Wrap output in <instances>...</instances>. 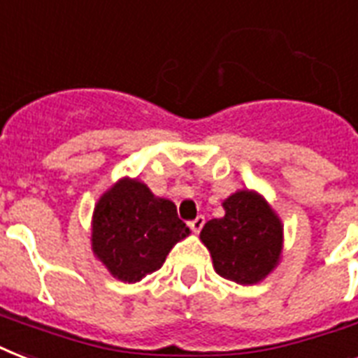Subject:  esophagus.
Listing matches in <instances>:
<instances>
[{"mask_svg":"<svg viewBox=\"0 0 358 358\" xmlns=\"http://www.w3.org/2000/svg\"><path fill=\"white\" fill-rule=\"evenodd\" d=\"M202 227H204V217L202 215H199L196 219H193V221H189V229L195 232V234H199L202 230Z\"/></svg>","mask_w":358,"mask_h":358,"instance_id":"1","label":"esophagus"}]
</instances>
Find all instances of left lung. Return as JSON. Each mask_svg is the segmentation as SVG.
<instances>
[{"label": "left lung", "mask_w": 358, "mask_h": 358, "mask_svg": "<svg viewBox=\"0 0 358 358\" xmlns=\"http://www.w3.org/2000/svg\"><path fill=\"white\" fill-rule=\"evenodd\" d=\"M224 215L204 224L201 241L213 269L227 280L252 286L280 264L284 224L271 204L255 189H239L223 201Z\"/></svg>", "instance_id": "left-lung-1"}]
</instances>
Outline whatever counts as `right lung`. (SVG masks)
Returning <instances> with one entry per match:
<instances>
[{
  "mask_svg": "<svg viewBox=\"0 0 358 358\" xmlns=\"http://www.w3.org/2000/svg\"><path fill=\"white\" fill-rule=\"evenodd\" d=\"M191 232L173 201L156 196L137 178L117 180L94 204L91 249L120 282H139L163 266Z\"/></svg>",
  "mask_w": 358,
  "mask_h": 358,
  "instance_id": "obj_1",
  "label": "right lung"
}]
</instances>
